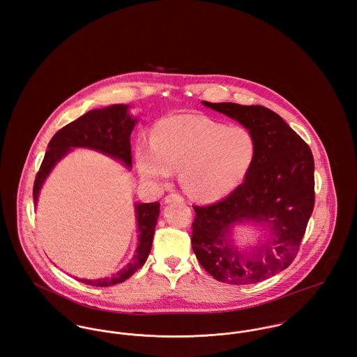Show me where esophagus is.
Returning a JSON list of instances; mask_svg holds the SVG:
<instances>
[{
	"mask_svg": "<svg viewBox=\"0 0 357 357\" xmlns=\"http://www.w3.org/2000/svg\"><path fill=\"white\" fill-rule=\"evenodd\" d=\"M184 199L178 195V194H169V195H166L165 197V199H163V202L165 204H172V202H183Z\"/></svg>",
	"mask_w": 357,
	"mask_h": 357,
	"instance_id": "obj_1",
	"label": "esophagus"
}]
</instances>
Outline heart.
Instances as JSON below:
<instances>
[{"label":"heart","instance_id":"obj_1","mask_svg":"<svg viewBox=\"0 0 357 357\" xmlns=\"http://www.w3.org/2000/svg\"><path fill=\"white\" fill-rule=\"evenodd\" d=\"M255 140L243 126H225L201 115L181 114L160 119L153 144L136 149L143 177L165 181L180 169V184L194 199L213 202L231 194L255 162Z\"/></svg>","mask_w":357,"mask_h":357}]
</instances>
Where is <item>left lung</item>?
Returning a JSON list of instances; mask_svg holds the SVG:
<instances>
[{
  "mask_svg": "<svg viewBox=\"0 0 357 357\" xmlns=\"http://www.w3.org/2000/svg\"><path fill=\"white\" fill-rule=\"evenodd\" d=\"M243 125L255 137V158L245 181L217 204L192 206V250L204 271L229 284H253L286 269L298 253L314 206V162L305 142L262 105L204 102ZM264 227L268 238L241 251L231 228Z\"/></svg>",
  "mask_w": 357,
  "mask_h": 357,
  "instance_id": "1",
  "label": "left lung"
}]
</instances>
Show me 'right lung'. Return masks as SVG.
<instances>
[{
    "label": "right lung",
    "mask_w": 357,
    "mask_h": 357,
    "mask_svg": "<svg viewBox=\"0 0 357 357\" xmlns=\"http://www.w3.org/2000/svg\"><path fill=\"white\" fill-rule=\"evenodd\" d=\"M129 105L114 104L109 107L91 109L74 122L61 128L48 144L41 167L36 176L33 197L37 204L40 191L47 177L50 176L54 165L66 156L73 149H89L105 153L114 159L121 160L128 169L132 167L130 153V135L137 122L128 112ZM158 202L153 204H136V221L139 232V245L136 255L130 262L111 278L102 279H78L79 282L96 287H109L129 279L137 269H140L153 248L155 225L159 217Z\"/></svg>",
    "instance_id": "right-lung-1"
}]
</instances>
